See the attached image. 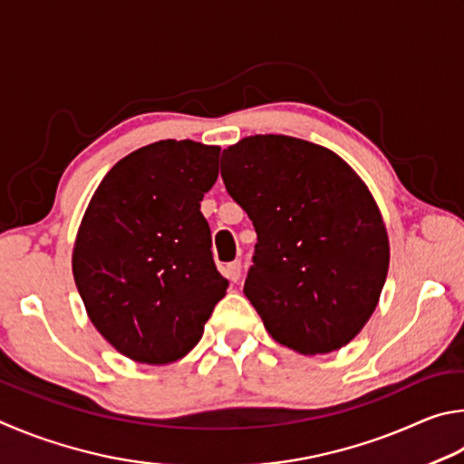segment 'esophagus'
Masks as SVG:
<instances>
[{
  "label": "esophagus",
  "instance_id": "34e87169",
  "mask_svg": "<svg viewBox=\"0 0 464 464\" xmlns=\"http://www.w3.org/2000/svg\"><path fill=\"white\" fill-rule=\"evenodd\" d=\"M240 273H242L240 261H232V263H227V265L224 266V275H226V277L230 279L232 283H237V281L240 279Z\"/></svg>",
  "mask_w": 464,
  "mask_h": 464
}]
</instances>
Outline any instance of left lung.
<instances>
[{
    "label": "left lung",
    "instance_id": "1",
    "mask_svg": "<svg viewBox=\"0 0 464 464\" xmlns=\"http://www.w3.org/2000/svg\"><path fill=\"white\" fill-rule=\"evenodd\" d=\"M222 179L256 230L245 295L266 332L302 354L346 346L375 312L389 269L369 187L336 152L283 134L227 146Z\"/></svg>",
    "mask_w": 464,
    "mask_h": 464
}]
</instances>
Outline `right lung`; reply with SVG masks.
<instances>
[{"label": "right lung", "mask_w": 464, "mask_h": 464, "mask_svg": "<svg viewBox=\"0 0 464 464\" xmlns=\"http://www.w3.org/2000/svg\"><path fill=\"white\" fill-rule=\"evenodd\" d=\"M219 146L159 140L118 160L81 219L72 277L97 332L128 359L169 364L199 343L226 295L203 193Z\"/></svg>", "instance_id": "add662e5"}]
</instances>
